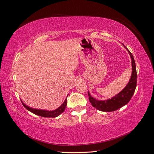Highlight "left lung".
<instances>
[{"label": "left lung", "mask_w": 154, "mask_h": 154, "mask_svg": "<svg viewBox=\"0 0 154 154\" xmlns=\"http://www.w3.org/2000/svg\"><path fill=\"white\" fill-rule=\"evenodd\" d=\"M124 46V45H123ZM125 49L128 51L131 60V75L126 86L119 93L110 99L106 100H99L92 97L88 91L89 100L91 105L98 110L102 112H113L121 108L130 101L133 96L137 86V72H136L135 63L134 57L131 52L125 46Z\"/></svg>", "instance_id": "left-lung-1"}]
</instances>
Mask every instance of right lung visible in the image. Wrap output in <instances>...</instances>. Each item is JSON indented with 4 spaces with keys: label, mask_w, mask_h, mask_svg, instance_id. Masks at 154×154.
Here are the masks:
<instances>
[{
    "label": "right lung",
    "mask_w": 154,
    "mask_h": 154,
    "mask_svg": "<svg viewBox=\"0 0 154 154\" xmlns=\"http://www.w3.org/2000/svg\"><path fill=\"white\" fill-rule=\"evenodd\" d=\"M69 95V94H68ZM68 95H67V97ZM67 97L65 99L64 103L60 105L59 107H58L55 109H53V110H47V109H37V108H33L32 107H30L28 105H26L25 103H23V100H21V102L23 103V106L32 113L35 114L37 116H41L44 117H56L59 116L62 113L66 108L67 104Z\"/></svg>",
    "instance_id": "right-lung-1"
}]
</instances>
